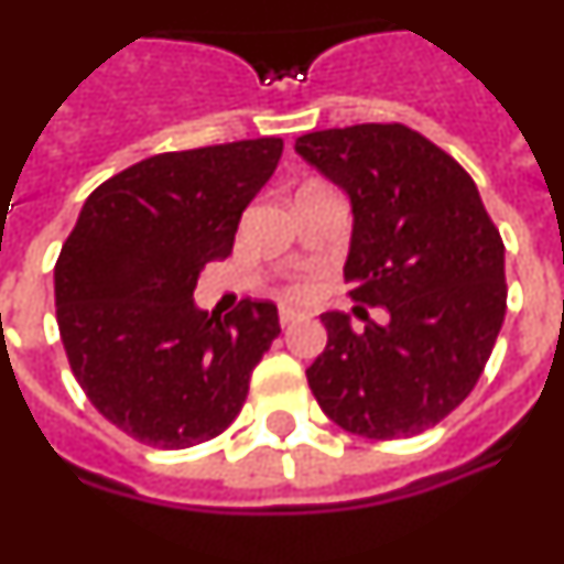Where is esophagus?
I'll use <instances>...</instances> for the list:
<instances>
[{"label":"esophagus","instance_id":"obj_1","mask_svg":"<svg viewBox=\"0 0 564 564\" xmlns=\"http://www.w3.org/2000/svg\"><path fill=\"white\" fill-rule=\"evenodd\" d=\"M296 318H299V313L293 311V307H282V311H279V325H282V327L293 325Z\"/></svg>","mask_w":564,"mask_h":564}]
</instances>
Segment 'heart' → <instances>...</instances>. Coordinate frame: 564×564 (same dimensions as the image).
<instances>
[{"instance_id": "obj_1", "label": "heart", "mask_w": 564, "mask_h": 564, "mask_svg": "<svg viewBox=\"0 0 564 564\" xmlns=\"http://www.w3.org/2000/svg\"><path fill=\"white\" fill-rule=\"evenodd\" d=\"M293 293H302V291H299V288H293Z\"/></svg>"}]
</instances>
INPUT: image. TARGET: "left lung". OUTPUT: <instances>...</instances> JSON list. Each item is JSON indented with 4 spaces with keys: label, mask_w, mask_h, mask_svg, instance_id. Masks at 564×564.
<instances>
[{
    "label": "left lung",
    "mask_w": 564,
    "mask_h": 564,
    "mask_svg": "<svg viewBox=\"0 0 564 564\" xmlns=\"http://www.w3.org/2000/svg\"><path fill=\"white\" fill-rule=\"evenodd\" d=\"M296 152L350 194V299L390 313L361 333L325 313L307 383L330 421L370 441L432 430L480 381L506 318V246L466 169L403 123L307 132Z\"/></svg>",
    "instance_id": "obj_1"
}]
</instances>
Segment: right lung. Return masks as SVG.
Instances as JSON below:
<instances>
[{
	"label": "right lung",
	"mask_w": 564,
	"mask_h": 564,
	"mask_svg": "<svg viewBox=\"0 0 564 564\" xmlns=\"http://www.w3.org/2000/svg\"><path fill=\"white\" fill-rule=\"evenodd\" d=\"M282 138L152 154L89 194L56 259V318L89 403L154 449H188L231 426L279 336L273 302L226 318L194 307L197 276L234 248Z\"/></svg>",
	"instance_id": "1"
}]
</instances>
